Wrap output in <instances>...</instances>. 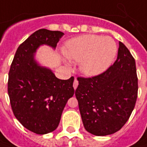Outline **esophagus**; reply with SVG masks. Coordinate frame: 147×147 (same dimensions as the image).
<instances>
[{"mask_svg":"<svg viewBox=\"0 0 147 147\" xmlns=\"http://www.w3.org/2000/svg\"><path fill=\"white\" fill-rule=\"evenodd\" d=\"M78 80H77L76 79H75V80H74V83H73V88L74 89L76 90L77 88V87H78Z\"/></svg>","mask_w":147,"mask_h":147,"instance_id":"esophagus-1","label":"esophagus"}]
</instances>
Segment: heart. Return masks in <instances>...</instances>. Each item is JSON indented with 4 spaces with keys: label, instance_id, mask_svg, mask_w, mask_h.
Masks as SVG:
<instances>
[{
    "label": "heart",
    "instance_id": "b5f03b06",
    "mask_svg": "<svg viewBox=\"0 0 147 147\" xmlns=\"http://www.w3.org/2000/svg\"><path fill=\"white\" fill-rule=\"evenodd\" d=\"M63 53L68 59L80 62V69L84 75L95 76L112 64L117 45L109 36L84 35L67 42Z\"/></svg>",
    "mask_w": 147,
    "mask_h": 147
}]
</instances>
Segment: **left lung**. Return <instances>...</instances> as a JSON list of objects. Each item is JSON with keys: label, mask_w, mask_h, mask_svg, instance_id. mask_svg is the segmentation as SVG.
Returning a JSON list of instances; mask_svg holds the SVG:
<instances>
[{"label": "left lung", "mask_w": 147, "mask_h": 147, "mask_svg": "<svg viewBox=\"0 0 147 147\" xmlns=\"http://www.w3.org/2000/svg\"><path fill=\"white\" fill-rule=\"evenodd\" d=\"M76 96L84 128L96 136L119 131L134 110L138 96L135 60L119 42L115 62L103 73L78 77Z\"/></svg>", "instance_id": "obj_1"}]
</instances>
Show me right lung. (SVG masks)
<instances>
[{
  "label": "right lung",
  "mask_w": 147,
  "mask_h": 147,
  "mask_svg": "<svg viewBox=\"0 0 147 147\" xmlns=\"http://www.w3.org/2000/svg\"><path fill=\"white\" fill-rule=\"evenodd\" d=\"M59 31L39 29L18 47L10 67L8 93L13 114L26 129L38 134L55 131L67 100L72 97L74 77L63 80L35 59L41 45L56 49Z\"/></svg>",
  "instance_id": "add662e5"
}]
</instances>
